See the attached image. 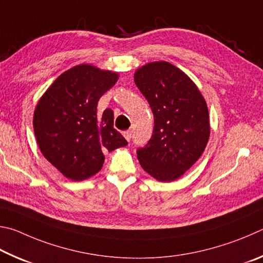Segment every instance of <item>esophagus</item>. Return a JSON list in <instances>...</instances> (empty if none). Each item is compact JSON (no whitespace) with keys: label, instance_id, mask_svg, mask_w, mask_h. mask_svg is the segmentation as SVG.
Instances as JSON below:
<instances>
[{"label":"esophagus","instance_id":"1","mask_svg":"<svg viewBox=\"0 0 263 263\" xmlns=\"http://www.w3.org/2000/svg\"><path fill=\"white\" fill-rule=\"evenodd\" d=\"M132 135H133V132L132 130H126L123 132V136L126 137L127 141H130L132 140Z\"/></svg>","mask_w":263,"mask_h":263}]
</instances>
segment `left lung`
<instances>
[{
	"label": "left lung",
	"mask_w": 263,
	"mask_h": 263,
	"mask_svg": "<svg viewBox=\"0 0 263 263\" xmlns=\"http://www.w3.org/2000/svg\"><path fill=\"white\" fill-rule=\"evenodd\" d=\"M135 83L154 113L150 140L137 149L141 166L159 181L180 178L208 143V107L196 85L168 62H151L136 71Z\"/></svg>",
	"instance_id": "1"
}]
</instances>
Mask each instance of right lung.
<instances>
[{
  "instance_id": "add662e5",
  "label": "right lung",
  "mask_w": 263,
  "mask_h": 263,
  "mask_svg": "<svg viewBox=\"0 0 263 263\" xmlns=\"http://www.w3.org/2000/svg\"><path fill=\"white\" fill-rule=\"evenodd\" d=\"M117 81V73L81 64L60 75L36 105L33 129L41 153L73 181L98 172L104 153L128 144L113 127L112 109L97 114L100 97Z\"/></svg>"
}]
</instances>
